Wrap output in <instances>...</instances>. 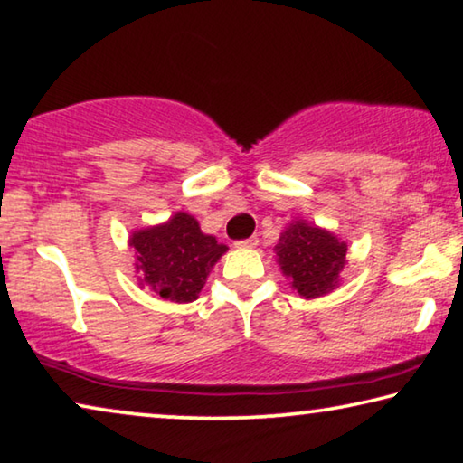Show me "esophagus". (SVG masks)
I'll list each match as a JSON object with an SVG mask.
<instances>
[{
  "label": "esophagus",
  "mask_w": 463,
  "mask_h": 463,
  "mask_svg": "<svg viewBox=\"0 0 463 463\" xmlns=\"http://www.w3.org/2000/svg\"><path fill=\"white\" fill-rule=\"evenodd\" d=\"M257 237H249V239H245V241H237L234 242V245H237L239 249H253V247H257Z\"/></svg>",
  "instance_id": "34e87169"
}]
</instances>
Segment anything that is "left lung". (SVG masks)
I'll use <instances>...</instances> for the list:
<instances>
[{
  "label": "left lung",
  "mask_w": 463,
  "mask_h": 463,
  "mask_svg": "<svg viewBox=\"0 0 463 463\" xmlns=\"http://www.w3.org/2000/svg\"><path fill=\"white\" fill-rule=\"evenodd\" d=\"M276 261L289 288L300 298L331 294L341 284V271L347 265L349 242L333 231L296 218L279 232Z\"/></svg>",
  "instance_id": "obj_1"
}]
</instances>
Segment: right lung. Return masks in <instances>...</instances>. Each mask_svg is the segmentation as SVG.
I'll use <instances>...</instances> for the list:
<instances>
[{
  "mask_svg": "<svg viewBox=\"0 0 463 463\" xmlns=\"http://www.w3.org/2000/svg\"><path fill=\"white\" fill-rule=\"evenodd\" d=\"M128 245L135 249L138 286L177 304L198 300L210 271L229 250L182 210L165 222L132 231Z\"/></svg>",
  "mask_w": 463,
  "mask_h": 463,
  "instance_id": "right-lung-1",
  "label": "right lung"
}]
</instances>
